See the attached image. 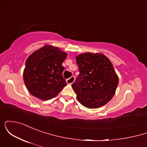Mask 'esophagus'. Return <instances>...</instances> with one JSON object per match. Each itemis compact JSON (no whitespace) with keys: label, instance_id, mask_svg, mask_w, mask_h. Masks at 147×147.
Segmentation results:
<instances>
[{"label":"esophagus","instance_id":"esophagus-1","mask_svg":"<svg viewBox=\"0 0 147 147\" xmlns=\"http://www.w3.org/2000/svg\"><path fill=\"white\" fill-rule=\"evenodd\" d=\"M75 80V77H74V76H72V77H70L69 79H66V82H67V84H72L74 83Z\"/></svg>","mask_w":147,"mask_h":147}]
</instances>
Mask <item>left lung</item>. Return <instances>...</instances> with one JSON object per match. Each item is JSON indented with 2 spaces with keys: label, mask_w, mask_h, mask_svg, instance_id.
<instances>
[{
  "label": "left lung",
  "mask_w": 147,
  "mask_h": 147,
  "mask_svg": "<svg viewBox=\"0 0 147 147\" xmlns=\"http://www.w3.org/2000/svg\"><path fill=\"white\" fill-rule=\"evenodd\" d=\"M79 75L72 88L77 100L88 109L107 104L115 94L119 78L109 58L101 53L79 54L76 57Z\"/></svg>",
  "instance_id": "8db88e82"
}]
</instances>
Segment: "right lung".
Segmentation results:
<instances>
[{
	"label": "right lung",
	"instance_id": "1",
	"mask_svg": "<svg viewBox=\"0 0 147 147\" xmlns=\"http://www.w3.org/2000/svg\"><path fill=\"white\" fill-rule=\"evenodd\" d=\"M67 56L68 53L58 47L45 45L28 57L23 77L32 95L45 101L59 95L67 84L62 75V63Z\"/></svg>",
	"mask_w": 147,
	"mask_h": 147
}]
</instances>
